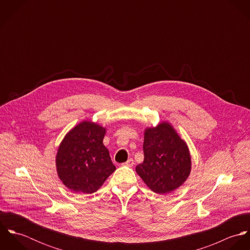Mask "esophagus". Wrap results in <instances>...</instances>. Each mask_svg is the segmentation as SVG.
Instances as JSON below:
<instances>
[{
	"mask_svg": "<svg viewBox=\"0 0 250 250\" xmlns=\"http://www.w3.org/2000/svg\"><path fill=\"white\" fill-rule=\"evenodd\" d=\"M134 164H135V163H134V160H133V159H129V160H128L126 163H124L123 165H124V166H127V167H132L134 166Z\"/></svg>",
	"mask_w": 250,
	"mask_h": 250,
	"instance_id": "34e87169",
	"label": "esophagus"
}]
</instances>
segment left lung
Masks as SVG:
<instances>
[{
  "instance_id": "8db88e82",
  "label": "left lung",
  "mask_w": 250,
  "mask_h": 250,
  "mask_svg": "<svg viewBox=\"0 0 250 250\" xmlns=\"http://www.w3.org/2000/svg\"><path fill=\"white\" fill-rule=\"evenodd\" d=\"M144 160L137 173L154 192L167 194L180 188L191 171V157L187 143L167 121L144 130Z\"/></svg>"
}]
</instances>
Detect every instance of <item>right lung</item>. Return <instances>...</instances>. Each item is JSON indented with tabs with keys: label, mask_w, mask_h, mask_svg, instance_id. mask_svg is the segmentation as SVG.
I'll return each instance as SVG.
<instances>
[{
	"label": "right lung",
	"mask_w": 250,
	"mask_h": 250,
	"mask_svg": "<svg viewBox=\"0 0 250 250\" xmlns=\"http://www.w3.org/2000/svg\"><path fill=\"white\" fill-rule=\"evenodd\" d=\"M107 128L83 120L64 136L56 155L57 172L73 192L93 193L116 169L103 140Z\"/></svg>",
	"instance_id": "obj_1"
}]
</instances>
